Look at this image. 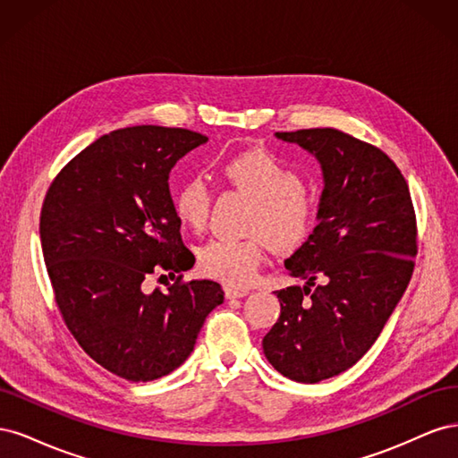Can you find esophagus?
<instances>
[{
    "mask_svg": "<svg viewBox=\"0 0 458 458\" xmlns=\"http://www.w3.org/2000/svg\"><path fill=\"white\" fill-rule=\"evenodd\" d=\"M248 293H250V290L244 288V286H225V296H227L229 300L244 298V296H248Z\"/></svg>",
    "mask_w": 458,
    "mask_h": 458,
    "instance_id": "34e87169",
    "label": "esophagus"
}]
</instances>
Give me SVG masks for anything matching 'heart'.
Segmentation results:
<instances>
[{"label": "heart", "instance_id": "b5f03b06", "mask_svg": "<svg viewBox=\"0 0 458 458\" xmlns=\"http://www.w3.org/2000/svg\"><path fill=\"white\" fill-rule=\"evenodd\" d=\"M224 182L254 200L250 229L261 231L276 250H293L310 234L315 200L300 179L266 150H244L219 165ZM212 195L200 179H189L175 191V216L191 231H202L210 214ZM263 256V239H214L199 250L200 269L231 284L252 279Z\"/></svg>", "mask_w": 458, "mask_h": 458}]
</instances>
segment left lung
Segmentation results:
<instances>
[{"label": "left lung", "instance_id": "left-lung-1", "mask_svg": "<svg viewBox=\"0 0 458 458\" xmlns=\"http://www.w3.org/2000/svg\"><path fill=\"white\" fill-rule=\"evenodd\" d=\"M275 137L318 162L323 191L313 233L284 261L306 284L276 290L281 315L261 345L283 377L315 384L352 369L380 336L411 281L417 219L380 148L332 128Z\"/></svg>", "mask_w": 458, "mask_h": 458}]
</instances>
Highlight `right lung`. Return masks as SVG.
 I'll return each instance as SVG.
<instances>
[{
    "mask_svg": "<svg viewBox=\"0 0 458 458\" xmlns=\"http://www.w3.org/2000/svg\"><path fill=\"white\" fill-rule=\"evenodd\" d=\"M206 141L162 126L103 135L64 165L41 208V250L68 330L93 361L130 382L182 367L224 303L214 281L179 283L195 256L179 233L170 172ZM162 270L178 283L147 293L146 276Z\"/></svg>",
    "mask_w": 458,
    "mask_h": 458,
    "instance_id": "right-lung-1",
    "label": "right lung"
}]
</instances>
